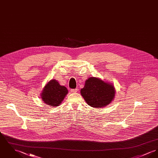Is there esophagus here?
<instances>
[{"mask_svg":"<svg viewBox=\"0 0 158 158\" xmlns=\"http://www.w3.org/2000/svg\"><path fill=\"white\" fill-rule=\"evenodd\" d=\"M77 91H78L77 89H74L71 90V92L73 93H76V92H77Z\"/></svg>","mask_w":158,"mask_h":158,"instance_id":"obj_1","label":"esophagus"}]
</instances>
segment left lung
I'll use <instances>...</instances> for the list:
<instances>
[{
    "label": "left lung",
    "mask_w": 158,
    "mask_h": 158,
    "mask_svg": "<svg viewBox=\"0 0 158 158\" xmlns=\"http://www.w3.org/2000/svg\"><path fill=\"white\" fill-rule=\"evenodd\" d=\"M80 92L88 105L92 107L101 108L111 102L116 91L113 84L96 77H89Z\"/></svg>",
    "instance_id": "left-lung-1"
}]
</instances>
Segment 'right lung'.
<instances>
[{"mask_svg":"<svg viewBox=\"0 0 158 158\" xmlns=\"http://www.w3.org/2000/svg\"><path fill=\"white\" fill-rule=\"evenodd\" d=\"M68 91L66 87L60 85L59 82L51 80L43 89L41 99L44 102L51 106H57L63 101Z\"/></svg>","mask_w":158,"mask_h":158,"instance_id":"add662e5","label":"right lung"}]
</instances>
